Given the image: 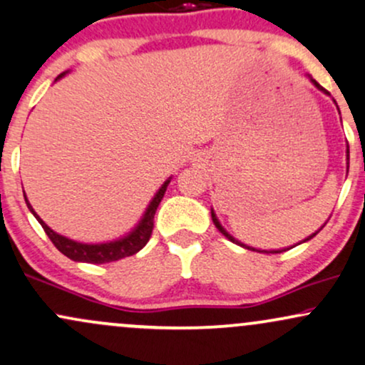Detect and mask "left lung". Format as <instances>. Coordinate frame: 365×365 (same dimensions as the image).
<instances>
[{
    "instance_id": "obj_1",
    "label": "left lung",
    "mask_w": 365,
    "mask_h": 365,
    "mask_svg": "<svg viewBox=\"0 0 365 365\" xmlns=\"http://www.w3.org/2000/svg\"><path fill=\"white\" fill-rule=\"evenodd\" d=\"M311 82L314 83V86H316V87H317V89H319V91H322V92H324V94H328V96H329V92H328V91H326V89H324V87H321V86H319V83H317L316 81H314V78H311ZM346 159H349V149H346ZM211 217H212V223H215V226H216V228H217V230H220V232H221V233H223V235H225L226 238H228V240H230V242H233V244H238V245H240V247H245V249H249V250H257V252H266V254H279V252H284V250H288V249H282V250H259V249H254V247H249V245L242 244V242H238V240H235V238H233L232 235H230V233H228V232H226V230L223 228V226H221V223H220V221H217V217H216V215H215V211H212V209H211ZM321 230H322V226H321V228H319V230H317V232H316V233H312V235H311V237H307V238H305V240H304V242L311 240V238H314V237H316V235H317V233H319V232H321ZM304 242H300V244H304ZM293 247H295V245H293ZM290 249H292V247H290Z\"/></svg>"
}]
</instances>
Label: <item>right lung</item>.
Masks as SVG:
<instances>
[{"instance_id":"right-lung-1","label":"right lung","mask_w":365,"mask_h":365,"mask_svg":"<svg viewBox=\"0 0 365 365\" xmlns=\"http://www.w3.org/2000/svg\"><path fill=\"white\" fill-rule=\"evenodd\" d=\"M63 75L65 73L58 75L56 81L58 78H61ZM170 182H171V178H168L165 183H163L161 188L156 192V195H154V199L149 202V206H148V209H145L144 216H142L139 225H137L127 237L118 238V240H113V242H106V244H81V242L70 240V238H66V237L60 235V233L53 232V230L49 228V226L36 215V211L32 209L31 202L27 200L25 192H24V197H25V204H27L29 211L36 216V220L39 221L41 226L44 228L46 235L49 237V240L53 242L54 247H56L61 254H65L66 257L72 259V261H77V262L104 264V262H113V261H118V259L128 257V255H133V254L139 252L142 247H145V244L149 242L150 235H153L154 215H156V209L159 206V202H161L163 195H165L166 187H168Z\"/></svg>"}]
</instances>
